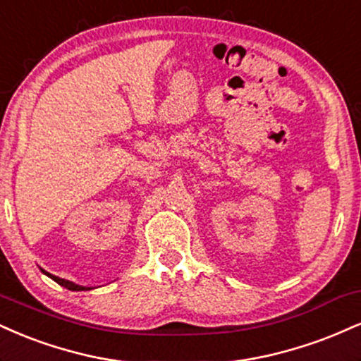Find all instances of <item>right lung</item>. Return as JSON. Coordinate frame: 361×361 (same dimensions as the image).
<instances>
[{"label": "right lung", "mask_w": 361, "mask_h": 361, "mask_svg": "<svg viewBox=\"0 0 361 361\" xmlns=\"http://www.w3.org/2000/svg\"><path fill=\"white\" fill-rule=\"evenodd\" d=\"M42 272H44L45 275H49L50 279H52V281H55L59 283V286H62V287H66V289H69V290H91L89 289V287H84V286H78V283H74V282H71V281H66V279H61V277H55V275H52V274H49V272H45L44 269H42Z\"/></svg>", "instance_id": "obj_1"}]
</instances>
